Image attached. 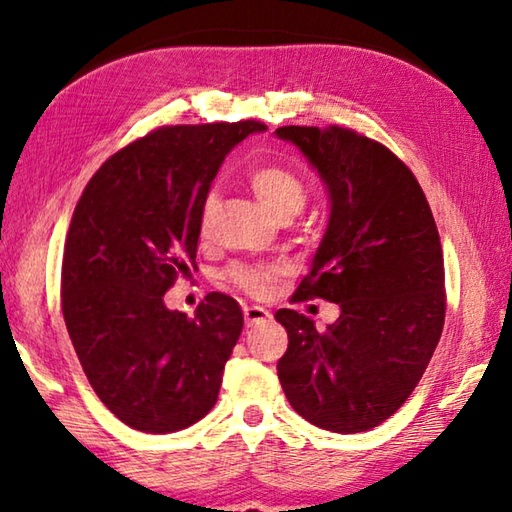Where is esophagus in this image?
<instances>
[{"mask_svg": "<svg viewBox=\"0 0 512 512\" xmlns=\"http://www.w3.org/2000/svg\"><path fill=\"white\" fill-rule=\"evenodd\" d=\"M244 318H246V327H253V325H262L266 323L271 314L264 307H257V305H250L244 307Z\"/></svg>", "mask_w": 512, "mask_h": 512, "instance_id": "obj_1", "label": "esophagus"}]
</instances>
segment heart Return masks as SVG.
<instances>
[{
    "mask_svg": "<svg viewBox=\"0 0 512 512\" xmlns=\"http://www.w3.org/2000/svg\"><path fill=\"white\" fill-rule=\"evenodd\" d=\"M248 183L253 189L255 196L259 198L268 212L277 219H284V216H298L302 207L307 203V185L296 171L284 167V164H262V167H255L248 173ZM214 210V196L210 194L203 203L201 212V228L207 230V223H210V216ZM280 275L277 268L271 266H248L239 264L232 266L228 271V277L237 284L239 289H244L250 296H262L266 293L268 284H271L275 277Z\"/></svg>",
    "mask_w": 512,
    "mask_h": 512,
    "instance_id": "1",
    "label": "heart"
}]
</instances>
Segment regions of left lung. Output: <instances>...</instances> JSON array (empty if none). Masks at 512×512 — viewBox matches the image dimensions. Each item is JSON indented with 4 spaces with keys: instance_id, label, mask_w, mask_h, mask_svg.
<instances>
[{
    "instance_id": "8db88e82",
    "label": "left lung",
    "mask_w": 512,
    "mask_h": 512,
    "mask_svg": "<svg viewBox=\"0 0 512 512\" xmlns=\"http://www.w3.org/2000/svg\"><path fill=\"white\" fill-rule=\"evenodd\" d=\"M318 171L329 221L293 300L336 302L327 329L293 309L277 377L293 411L320 429L359 433L400 409L445 325V264L431 207L411 169L350 128L282 126Z\"/></svg>"
}]
</instances>
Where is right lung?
Segmentation results:
<instances>
[{"instance_id":"1","label":"right lung","mask_w":512,"mask_h":512,"mask_svg":"<svg viewBox=\"0 0 512 512\" xmlns=\"http://www.w3.org/2000/svg\"><path fill=\"white\" fill-rule=\"evenodd\" d=\"M262 121L162 126L101 164L69 223L63 316L94 393L144 433L205 418L244 327L235 298L210 293L194 318L164 305L196 266L201 212L219 167Z\"/></svg>"}]
</instances>
